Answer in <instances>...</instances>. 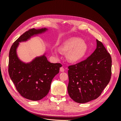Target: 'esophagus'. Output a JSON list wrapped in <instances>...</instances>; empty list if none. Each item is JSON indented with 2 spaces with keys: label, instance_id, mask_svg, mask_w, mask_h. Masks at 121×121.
I'll use <instances>...</instances> for the list:
<instances>
[{
  "label": "esophagus",
  "instance_id": "esophagus-1",
  "mask_svg": "<svg viewBox=\"0 0 121 121\" xmlns=\"http://www.w3.org/2000/svg\"><path fill=\"white\" fill-rule=\"evenodd\" d=\"M60 71L61 72H64L65 71V69H64V68L62 67L60 68Z\"/></svg>",
  "mask_w": 121,
  "mask_h": 121
}]
</instances>
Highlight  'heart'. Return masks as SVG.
I'll use <instances>...</instances> for the list:
<instances>
[{
	"mask_svg": "<svg viewBox=\"0 0 121 121\" xmlns=\"http://www.w3.org/2000/svg\"><path fill=\"white\" fill-rule=\"evenodd\" d=\"M62 53H67V60L70 62H78L83 59L88 51L87 44L78 37H72L60 46Z\"/></svg>",
	"mask_w": 121,
	"mask_h": 121,
	"instance_id": "heart-1",
	"label": "heart"
}]
</instances>
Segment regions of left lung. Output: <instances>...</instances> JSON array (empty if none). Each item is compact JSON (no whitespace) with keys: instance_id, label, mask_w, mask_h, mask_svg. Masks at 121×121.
<instances>
[{"instance_id":"8db88e82","label":"left lung","mask_w":121,"mask_h":121,"mask_svg":"<svg viewBox=\"0 0 121 121\" xmlns=\"http://www.w3.org/2000/svg\"><path fill=\"white\" fill-rule=\"evenodd\" d=\"M84 61L68 67V92L75 102L83 104L97 99L110 81L112 60L101 42Z\"/></svg>"}]
</instances>
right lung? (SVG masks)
<instances>
[{
  "mask_svg": "<svg viewBox=\"0 0 121 121\" xmlns=\"http://www.w3.org/2000/svg\"><path fill=\"white\" fill-rule=\"evenodd\" d=\"M48 29H30L13 43L10 50L8 72L10 77L21 96L31 100H39L48 95L52 79L59 72L60 63H51L45 54L30 63L21 61L16 49L19 42L26 41L34 35L44 32Z\"/></svg>",
  "mask_w": 121,
  "mask_h": 121,
  "instance_id": "right-lung-1",
  "label": "right lung"
}]
</instances>
